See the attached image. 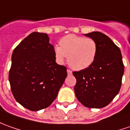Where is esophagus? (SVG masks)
<instances>
[{
  "mask_svg": "<svg viewBox=\"0 0 130 130\" xmlns=\"http://www.w3.org/2000/svg\"><path fill=\"white\" fill-rule=\"evenodd\" d=\"M67 72H68V75H72V71H71L70 70H67Z\"/></svg>",
  "mask_w": 130,
  "mask_h": 130,
  "instance_id": "34e87169",
  "label": "esophagus"
}]
</instances>
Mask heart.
Returning <instances> with one entry per match:
<instances>
[{"label":"heart","instance_id":"obj_1","mask_svg":"<svg viewBox=\"0 0 130 130\" xmlns=\"http://www.w3.org/2000/svg\"><path fill=\"white\" fill-rule=\"evenodd\" d=\"M54 53L59 62H63L68 57V63L71 68L82 70L94 62L98 53V45L90 38L68 35L60 40V46H55Z\"/></svg>","mask_w":130,"mask_h":130}]
</instances>
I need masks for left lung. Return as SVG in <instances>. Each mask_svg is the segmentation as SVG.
Here are the masks:
<instances>
[{"label": "left lung", "mask_w": 130, "mask_h": 130, "mask_svg": "<svg viewBox=\"0 0 130 130\" xmlns=\"http://www.w3.org/2000/svg\"><path fill=\"white\" fill-rule=\"evenodd\" d=\"M85 35L95 40L98 53L90 67L72 72L77 80L75 93L85 107L102 108L109 105L120 90L124 74L122 54L112 40L102 32Z\"/></svg>", "instance_id": "1"}]
</instances>
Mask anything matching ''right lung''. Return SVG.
I'll list each match as a JSON object with an SVG mask.
<instances>
[{"label":"right lung","instance_id":"obj_1","mask_svg":"<svg viewBox=\"0 0 130 130\" xmlns=\"http://www.w3.org/2000/svg\"><path fill=\"white\" fill-rule=\"evenodd\" d=\"M55 58L46 33L32 32L13 50L10 89L17 102L26 109H45L56 98L68 73Z\"/></svg>","mask_w":130,"mask_h":130}]
</instances>
